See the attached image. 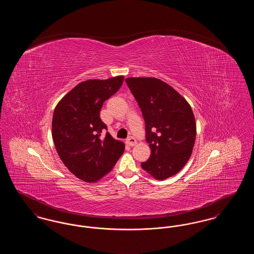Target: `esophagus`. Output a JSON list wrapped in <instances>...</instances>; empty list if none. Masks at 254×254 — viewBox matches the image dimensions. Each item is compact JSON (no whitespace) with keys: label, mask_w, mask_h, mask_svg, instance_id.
I'll return each mask as SVG.
<instances>
[{"label":"esophagus","mask_w":254,"mask_h":254,"mask_svg":"<svg viewBox=\"0 0 254 254\" xmlns=\"http://www.w3.org/2000/svg\"><path fill=\"white\" fill-rule=\"evenodd\" d=\"M127 144L128 145H130V146H133V145H136L137 144V140L134 138V137H128L127 139V142H126Z\"/></svg>","instance_id":"1"}]
</instances>
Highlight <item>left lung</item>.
<instances>
[{
    "label": "left lung",
    "instance_id": "1",
    "mask_svg": "<svg viewBox=\"0 0 254 254\" xmlns=\"http://www.w3.org/2000/svg\"><path fill=\"white\" fill-rule=\"evenodd\" d=\"M141 109L150 157L141 164L157 180L175 175L191 155L196 124L190 104L170 85L156 78H127Z\"/></svg>",
    "mask_w": 254,
    "mask_h": 254
}]
</instances>
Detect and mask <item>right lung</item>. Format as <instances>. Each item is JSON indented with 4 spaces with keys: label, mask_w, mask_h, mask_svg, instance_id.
I'll use <instances>...</instances> for the list:
<instances>
[{
    "label": "right lung",
    "mask_w": 254,
    "mask_h": 254,
    "mask_svg": "<svg viewBox=\"0 0 254 254\" xmlns=\"http://www.w3.org/2000/svg\"><path fill=\"white\" fill-rule=\"evenodd\" d=\"M124 76L80 83L56 106L52 138L64 166L77 178L93 183L107 175L125 150L100 118L105 101L121 87Z\"/></svg>",
    "instance_id": "obj_1"
}]
</instances>
